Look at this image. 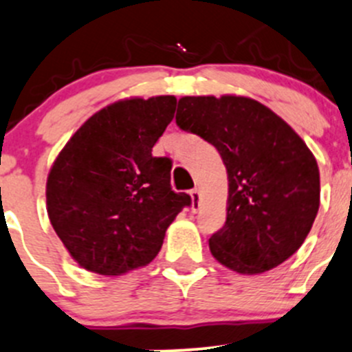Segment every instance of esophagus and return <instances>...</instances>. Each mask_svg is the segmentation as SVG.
Instances as JSON below:
<instances>
[{"instance_id": "obj_1", "label": "esophagus", "mask_w": 352, "mask_h": 352, "mask_svg": "<svg viewBox=\"0 0 352 352\" xmlns=\"http://www.w3.org/2000/svg\"><path fill=\"white\" fill-rule=\"evenodd\" d=\"M190 197H191V210H193V212H198V210H200V203H201L200 190H198V188H193V190L190 191Z\"/></svg>"}]
</instances>
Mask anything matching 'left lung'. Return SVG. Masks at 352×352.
Returning <instances> with one entry per match:
<instances>
[{
    "instance_id": "obj_1",
    "label": "left lung",
    "mask_w": 352,
    "mask_h": 352,
    "mask_svg": "<svg viewBox=\"0 0 352 352\" xmlns=\"http://www.w3.org/2000/svg\"><path fill=\"white\" fill-rule=\"evenodd\" d=\"M176 123L212 144L227 168V220L208 241L213 257L257 274L295 254L320 205L317 161L298 133L245 96H184Z\"/></svg>"
}]
</instances>
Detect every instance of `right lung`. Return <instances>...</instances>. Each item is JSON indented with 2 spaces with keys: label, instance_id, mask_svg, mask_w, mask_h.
<instances>
[{
  "label": "right lung",
  "instance_id": "add662e5",
  "mask_svg": "<svg viewBox=\"0 0 352 352\" xmlns=\"http://www.w3.org/2000/svg\"><path fill=\"white\" fill-rule=\"evenodd\" d=\"M176 98H130L103 108L69 139L47 177V213L72 259L103 276L149 264L190 195L171 188V159L152 147Z\"/></svg>",
  "mask_w": 352,
  "mask_h": 352
}]
</instances>
